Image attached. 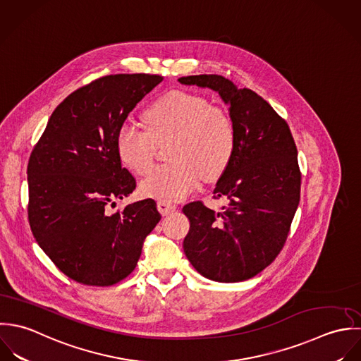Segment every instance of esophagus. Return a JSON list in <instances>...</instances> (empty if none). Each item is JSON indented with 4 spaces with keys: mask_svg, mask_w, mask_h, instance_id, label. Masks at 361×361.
<instances>
[{
    "mask_svg": "<svg viewBox=\"0 0 361 361\" xmlns=\"http://www.w3.org/2000/svg\"><path fill=\"white\" fill-rule=\"evenodd\" d=\"M157 209L161 215L166 216V215H170L171 212L176 211V204H171L169 201H159L157 202Z\"/></svg>",
    "mask_w": 361,
    "mask_h": 361,
    "instance_id": "1",
    "label": "esophagus"
}]
</instances>
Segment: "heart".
<instances>
[{"label":"heart","mask_w":361,"mask_h":361,"mask_svg":"<svg viewBox=\"0 0 361 361\" xmlns=\"http://www.w3.org/2000/svg\"><path fill=\"white\" fill-rule=\"evenodd\" d=\"M146 131L126 121L117 133L120 160L135 174L154 161L157 145L167 146V164L150 170L141 181L145 197L177 201L194 191L201 180H214L228 166L237 145L231 114L207 97L173 90L152 103L144 114Z\"/></svg>","instance_id":"1"}]
</instances>
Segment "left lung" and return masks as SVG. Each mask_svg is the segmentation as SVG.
<instances>
[{"label": "left lung", "mask_w": 361, "mask_h": 361, "mask_svg": "<svg viewBox=\"0 0 361 361\" xmlns=\"http://www.w3.org/2000/svg\"><path fill=\"white\" fill-rule=\"evenodd\" d=\"M180 83L216 90L230 106L237 145L214 190L226 201L220 212L194 201L184 252L192 267L215 282L254 278L282 251L300 202L301 171L288 123L251 89H237L220 75H191Z\"/></svg>", "instance_id": "1"}]
</instances>
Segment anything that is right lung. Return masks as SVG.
<instances>
[{
  "mask_svg": "<svg viewBox=\"0 0 361 361\" xmlns=\"http://www.w3.org/2000/svg\"><path fill=\"white\" fill-rule=\"evenodd\" d=\"M163 76L106 75L53 111L27 163V217L40 248L70 279L111 286L137 267L145 237L161 219L153 200L111 214L137 185L121 164L117 133Z\"/></svg>",
  "mask_w": 361,
  "mask_h": 361,
  "instance_id": "obj_1",
  "label": "right lung"
}]
</instances>
